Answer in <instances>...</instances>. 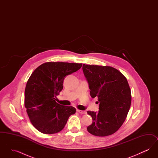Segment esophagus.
I'll return each mask as SVG.
<instances>
[{"mask_svg":"<svg viewBox=\"0 0 158 158\" xmlns=\"http://www.w3.org/2000/svg\"><path fill=\"white\" fill-rule=\"evenodd\" d=\"M77 111L79 113V114H86V111H81V110H77Z\"/></svg>","mask_w":158,"mask_h":158,"instance_id":"obj_1","label":"esophagus"}]
</instances>
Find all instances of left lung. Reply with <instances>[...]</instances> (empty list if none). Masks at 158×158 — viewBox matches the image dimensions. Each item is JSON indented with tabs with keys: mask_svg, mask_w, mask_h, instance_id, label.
Masks as SVG:
<instances>
[{
	"mask_svg": "<svg viewBox=\"0 0 158 158\" xmlns=\"http://www.w3.org/2000/svg\"><path fill=\"white\" fill-rule=\"evenodd\" d=\"M83 72L92 98L97 97L98 112L88 111L92 123L87 127L93 135L104 137L115 133L126 118L131 102L127 80L111 66L83 64Z\"/></svg>",
	"mask_w": 158,
	"mask_h": 158,
	"instance_id": "left-lung-1",
	"label": "left lung"
}]
</instances>
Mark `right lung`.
Masks as SVG:
<instances>
[{
    "mask_svg": "<svg viewBox=\"0 0 158 158\" xmlns=\"http://www.w3.org/2000/svg\"><path fill=\"white\" fill-rule=\"evenodd\" d=\"M82 66V63L47 62L31 74L25 89V106L32 124L41 133H59L76 113L75 108L57 103L56 96L63 89L64 77Z\"/></svg>",
    "mask_w": 158,
    "mask_h": 158,
    "instance_id": "1",
    "label": "right lung"
}]
</instances>
